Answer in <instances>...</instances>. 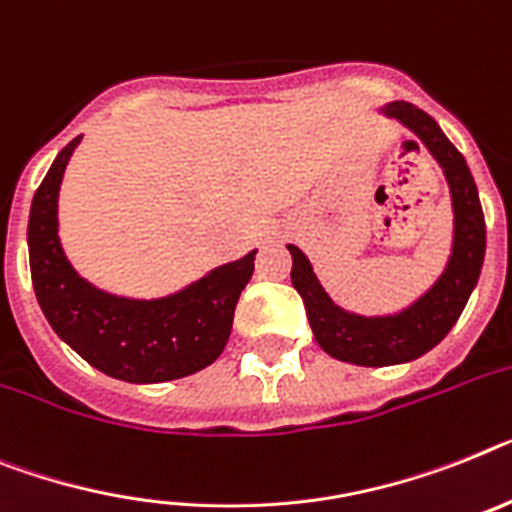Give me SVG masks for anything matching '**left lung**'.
<instances>
[{
	"label": "left lung",
	"instance_id": "8db88e82",
	"mask_svg": "<svg viewBox=\"0 0 512 512\" xmlns=\"http://www.w3.org/2000/svg\"><path fill=\"white\" fill-rule=\"evenodd\" d=\"M380 114L414 132L440 163L453 205V244L445 270L419 299L393 315L369 317L338 307L322 289L309 257L294 244H286L294 260L291 283L302 296L315 341L325 354L356 367L406 364L435 349L461 317L468 296L476 289L487 252V226L474 176L468 171L466 158L440 130V124L406 101L385 103L380 106Z\"/></svg>",
	"mask_w": 512,
	"mask_h": 512
}]
</instances>
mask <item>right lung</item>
<instances>
[{
  "mask_svg": "<svg viewBox=\"0 0 512 512\" xmlns=\"http://www.w3.org/2000/svg\"><path fill=\"white\" fill-rule=\"evenodd\" d=\"M80 140L83 135L59 150L30 203V278L46 320L90 367L117 380L148 385L200 372L229 341L257 249L158 299H132L93 286L72 268L59 239V187Z\"/></svg>",
  "mask_w": 512,
  "mask_h": 512,
  "instance_id": "add662e5",
  "label": "right lung"
}]
</instances>
